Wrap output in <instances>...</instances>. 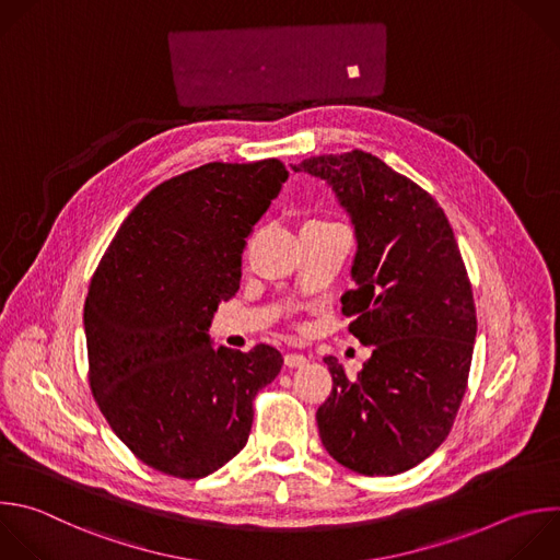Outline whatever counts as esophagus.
Returning <instances> with one entry per match:
<instances>
[{"label":"esophagus","instance_id":"1","mask_svg":"<svg viewBox=\"0 0 560 560\" xmlns=\"http://www.w3.org/2000/svg\"><path fill=\"white\" fill-rule=\"evenodd\" d=\"M303 364H307V358L303 353H296V351L285 353V366L296 369V366H303Z\"/></svg>","mask_w":560,"mask_h":560}]
</instances>
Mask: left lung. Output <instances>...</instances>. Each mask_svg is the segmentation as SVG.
Instances as JSON below:
<instances>
[{
	"label": "left lung",
	"instance_id": "8db88e82",
	"mask_svg": "<svg viewBox=\"0 0 560 560\" xmlns=\"http://www.w3.org/2000/svg\"><path fill=\"white\" fill-rule=\"evenodd\" d=\"M325 179L355 233L342 314L371 345L355 378L327 355L331 394L316 411L325 451L360 475H400L448 435L466 394L477 316L440 205L381 158L349 151L292 164Z\"/></svg>",
	"mask_w": 560,
	"mask_h": 560
}]
</instances>
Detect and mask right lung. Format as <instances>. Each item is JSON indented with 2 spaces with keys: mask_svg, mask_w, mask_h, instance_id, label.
Returning a JSON list of instances; mask_svg holds the SVG:
<instances>
[{
  "mask_svg": "<svg viewBox=\"0 0 560 560\" xmlns=\"http://www.w3.org/2000/svg\"><path fill=\"white\" fill-rule=\"evenodd\" d=\"M285 179L270 158L162 182L92 277L83 323L94 400L125 446L164 475L200 479L233 459L257 392L281 371L275 347L215 349L209 327L240 290L246 240Z\"/></svg>",
  "mask_w": 560,
  "mask_h": 560,
  "instance_id": "add662e5",
  "label": "right lung"
}]
</instances>
